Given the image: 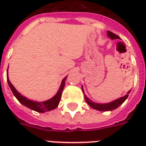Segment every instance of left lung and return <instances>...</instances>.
<instances>
[{
  "mask_svg": "<svg viewBox=\"0 0 146 146\" xmlns=\"http://www.w3.org/2000/svg\"><path fill=\"white\" fill-rule=\"evenodd\" d=\"M108 35L110 38H111L112 40L113 39H120V37L114 33H111L110 31H108ZM82 90L84 93V91H83V89L82 87ZM131 90H129L126 96H124L123 97H121L118 99H116L114 101H113L112 102H110V103H107V104H98V103H96V102H92L91 100L89 99V98L87 97L86 95L84 94L85 99H86V102H87V104H89V106L92 108L98 110V111H113L114 109L117 108L118 107L120 106V104H122L123 102L126 101L128 96H129V94Z\"/></svg>",
  "mask_w": 146,
  "mask_h": 146,
  "instance_id": "obj_1",
  "label": "left lung"
}]
</instances>
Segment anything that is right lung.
Listing matches in <instances>:
<instances>
[{"mask_svg": "<svg viewBox=\"0 0 146 146\" xmlns=\"http://www.w3.org/2000/svg\"><path fill=\"white\" fill-rule=\"evenodd\" d=\"M66 78H64V80H62L61 85L59 88V90L57 91V94L55 95L53 98H51L50 99L48 100V101H44V102H34V101H32L30 99H28L26 98V97H24L17 92V90L14 88V86H13L12 83L10 82V81L9 80V78H8V73H7V82L9 86H10L11 91L13 93L14 96L17 98V99L22 104H23L25 106H26L29 108L32 109L33 111H37V112H39V113H44L46 111H51V110H54V108H56L58 104H59L60 100V98H61V94L62 92H63V89L64 88V85H65V80H66Z\"/></svg>", "mask_w": 146, "mask_h": 146, "instance_id": "right-lung-1", "label": "right lung"}]
</instances>
